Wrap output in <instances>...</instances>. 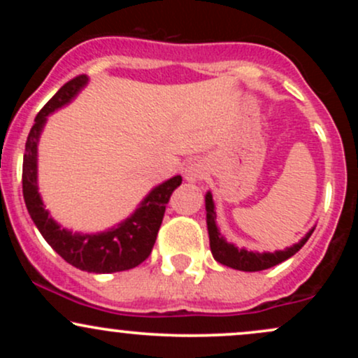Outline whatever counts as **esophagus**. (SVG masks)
<instances>
[{
  "label": "esophagus",
  "instance_id": "34e87169",
  "mask_svg": "<svg viewBox=\"0 0 358 358\" xmlns=\"http://www.w3.org/2000/svg\"><path fill=\"white\" fill-rule=\"evenodd\" d=\"M183 176H185V180L190 183L199 182V180H202L205 176V165L202 162L188 163L187 168H185V171H183Z\"/></svg>",
  "mask_w": 358,
  "mask_h": 358
}]
</instances>
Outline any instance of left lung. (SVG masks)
Instances as JSON below:
<instances>
[{
	"label": "left lung",
	"mask_w": 358,
	"mask_h": 358,
	"mask_svg": "<svg viewBox=\"0 0 358 358\" xmlns=\"http://www.w3.org/2000/svg\"><path fill=\"white\" fill-rule=\"evenodd\" d=\"M205 210H207V229H208V237H210V250L213 254V259L220 264L229 266L232 269L239 271H248V273H254V271H262L269 269L273 266L281 264L282 261L289 259L291 256L298 252L303 245L306 244V241L310 239V236L313 234L315 227L303 237L298 244L291 245L285 250H276V252H252L248 249H237L234 244H229L224 237L220 236L219 229L215 224V205H213L212 193L208 192L205 195Z\"/></svg>",
	"instance_id": "obj_1"
}]
</instances>
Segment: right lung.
Here are the masks:
<instances>
[{"instance_id":"right-lung-1","label":"right lung","mask_w":358,"mask_h":358,"mask_svg":"<svg viewBox=\"0 0 358 358\" xmlns=\"http://www.w3.org/2000/svg\"><path fill=\"white\" fill-rule=\"evenodd\" d=\"M87 76H77L62 85L59 92L52 97L42 110L36 114L35 124L28 134L23 155V199L28 213L35 222L43 239L52 245L59 256L69 264L87 273H117L133 269L141 264L153 250L159 225L165 215L166 203L176 187L182 185V176L176 175L158 185L150 195L139 203L136 212L127 217L117 227L101 234H72L62 229L45 210L36 185V146L38 138L47 122V116L62 106L69 104L77 92L87 84Z\"/></svg>"}]
</instances>
